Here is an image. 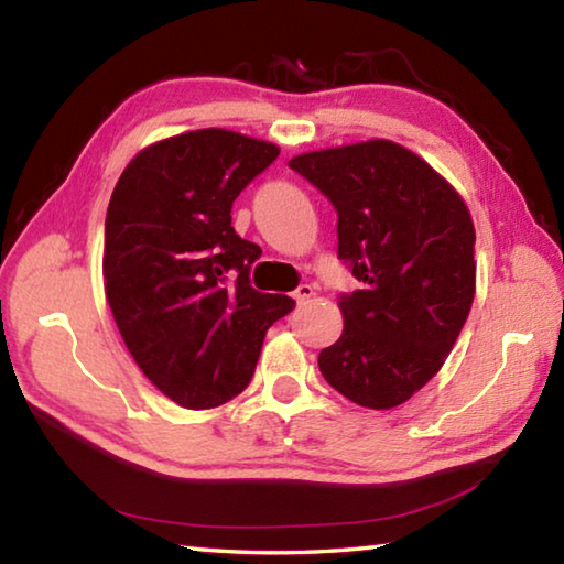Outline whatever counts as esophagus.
I'll list each match as a JSON object with an SVG mask.
<instances>
[{
    "label": "esophagus",
    "instance_id": "34e87169",
    "mask_svg": "<svg viewBox=\"0 0 564 564\" xmlns=\"http://www.w3.org/2000/svg\"><path fill=\"white\" fill-rule=\"evenodd\" d=\"M313 295H316V293H313V285H308V283H301V285H299V289H295V291H293V299H295V301H299V303H305V301H311V299H313Z\"/></svg>",
    "mask_w": 564,
    "mask_h": 564
}]
</instances>
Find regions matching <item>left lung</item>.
Here are the masks:
<instances>
[{
    "label": "left lung",
    "mask_w": 564,
    "mask_h": 564,
    "mask_svg": "<svg viewBox=\"0 0 564 564\" xmlns=\"http://www.w3.org/2000/svg\"><path fill=\"white\" fill-rule=\"evenodd\" d=\"M338 212V256L360 289L340 295L343 333L323 378L352 403L390 410L437 370L475 299V226L463 196L388 139L289 161Z\"/></svg>",
    "instance_id": "obj_1"
}]
</instances>
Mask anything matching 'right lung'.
<instances>
[{"mask_svg": "<svg viewBox=\"0 0 564 564\" xmlns=\"http://www.w3.org/2000/svg\"><path fill=\"white\" fill-rule=\"evenodd\" d=\"M279 154L271 141L196 129L141 149L113 186L101 261L111 316L144 376L184 408L241 393L265 330L295 303L251 289L261 248L231 226L236 196Z\"/></svg>", "mask_w": 564, "mask_h": 564, "instance_id": "right-lung-1", "label": "right lung"}]
</instances>
